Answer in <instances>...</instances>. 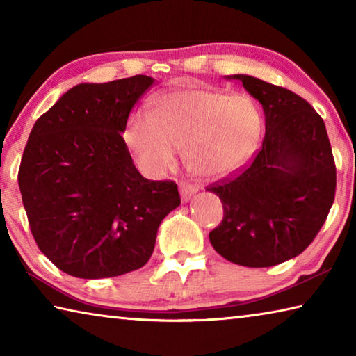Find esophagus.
I'll list each match as a JSON object with an SVG mask.
<instances>
[{
	"mask_svg": "<svg viewBox=\"0 0 356 356\" xmlns=\"http://www.w3.org/2000/svg\"><path fill=\"white\" fill-rule=\"evenodd\" d=\"M179 190H180V196H182V201L186 202L190 197L195 195V193L200 190V186L195 184H186V182H180L179 184Z\"/></svg>",
	"mask_w": 356,
	"mask_h": 356,
	"instance_id": "34e87169",
	"label": "esophagus"
}]
</instances>
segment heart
<instances>
[{"instance_id": "b5f03b06", "label": "heart", "mask_w": 356, "mask_h": 356, "mask_svg": "<svg viewBox=\"0 0 356 356\" xmlns=\"http://www.w3.org/2000/svg\"><path fill=\"white\" fill-rule=\"evenodd\" d=\"M262 114L245 94L179 89L156 100L154 113L130 118L125 140L138 163L161 174L184 147L185 165L202 177L218 179L238 170L259 143Z\"/></svg>"}]
</instances>
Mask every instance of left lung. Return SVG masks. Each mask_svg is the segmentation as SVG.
<instances>
[{"mask_svg": "<svg viewBox=\"0 0 356 356\" xmlns=\"http://www.w3.org/2000/svg\"><path fill=\"white\" fill-rule=\"evenodd\" d=\"M265 114L262 147L248 165L207 186L222 221L209 234L215 251L243 267H272L311 245L334 201L336 165L323 119L286 88L232 75Z\"/></svg>", "mask_w": 356, "mask_h": 356, "instance_id": "8db88e82", "label": "left lung"}]
</instances>
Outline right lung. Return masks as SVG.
<instances>
[{"instance_id": "1", "label": "right lung", "mask_w": 356, "mask_h": 356, "mask_svg": "<svg viewBox=\"0 0 356 356\" xmlns=\"http://www.w3.org/2000/svg\"><path fill=\"white\" fill-rule=\"evenodd\" d=\"M154 78L69 89L35 120L19 185L39 250L64 273L111 278L152 256L161 220L180 204L176 182L147 180L122 138Z\"/></svg>"}]
</instances>
